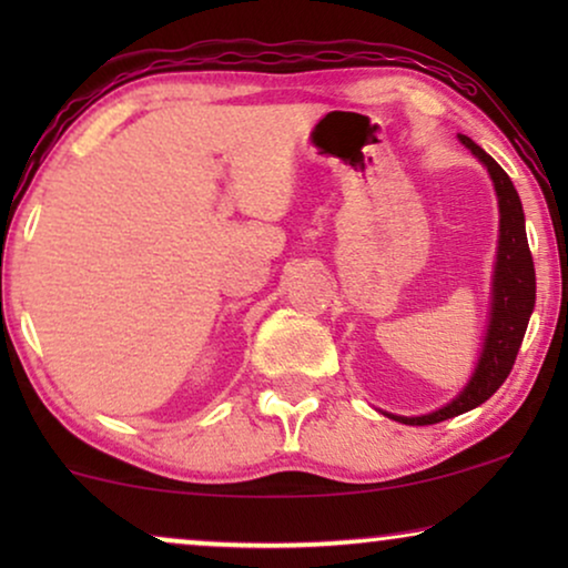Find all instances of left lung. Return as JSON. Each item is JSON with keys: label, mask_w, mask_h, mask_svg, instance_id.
I'll use <instances>...</instances> for the list:
<instances>
[{"label": "left lung", "mask_w": 568, "mask_h": 568, "mask_svg": "<svg viewBox=\"0 0 568 568\" xmlns=\"http://www.w3.org/2000/svg\"><path fill=\"white\" fill-rule=\"evenodd\" d=\"M457 139L484 162L488 175H491L496 201H499V245H496L491 278V310H488L486 336L484 346H480L476 369H473L468 385L453 400L424 416L385 414L408 426L447 422V418L460 416L465 410H473L491 398L504 379L509 377L511 364L517 359L527 323H530V315L535 310V266L530 247H527L525 212L519 193L491 154L480 150L470 136L457 134Z\"/></svg>", "instance_id": "left-lung-1"}]
</instances>
